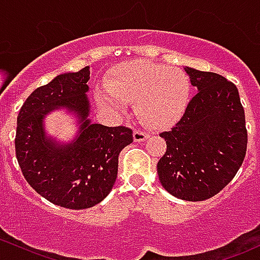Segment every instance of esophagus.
Instances as JSON below:
<instances>
[{"instance_id":"34e87169","label":"esophagus","mask_w":260,"mask_h":260,"mask_svg":"<svg viewBox=\"0 0 260 260\" xmlns=\"http://www.w3.org/2000/svg\"><path fill=\"white\" fill-rule=\"evenodd\" d=\"M148 137L149 133L145 132V131L136 129L135 133H133V140H135V142H143V141H146Z\"/></svg>"}]
</instances>
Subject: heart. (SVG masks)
I'll return each instance as SVG.
<instances>
[{
  "label": "heart",
  "mask_w": 260,
  "mask_h": 260,
  "mask_svg": "<svg viewBox=\"0 0 260 260\" xmlns=\"http://www.w3.org/2000/svg\"><path fill=\"white\" fill-rule=\"evenodd\" d=\"M190 95L191 83L185 73L147 60L124 62L106 80V86L95 89V99L104 111L119 114L128 103H137L141 118L156 128L176 122Z\"/></svg>",
  "instance_id": "obj_1"
}]
</instances>
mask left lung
Masks as SVG:
<instances>
[{
    "label": "left lung",
    "instance_id": "8db88e82",
    "mask_svg": "<svg viewBox=\"0 0 260 260\" xmlns=\"http://www.w3.org/2000/svg\"><path fill=\"white\" fill-rule=\"evenodd\" d=\"M198 94L174 127L162 132L167 149L157 164L162 187L186 201H204L237 175L248 133L238 88L221 75L185 68Z\"/></svg>",
    "mask_w": 260,
    "mask_h": 260
}]
</instances>
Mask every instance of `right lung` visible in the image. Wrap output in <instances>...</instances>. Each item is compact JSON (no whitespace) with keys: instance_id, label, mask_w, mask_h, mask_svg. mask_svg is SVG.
<instances>
[{"instance_id":"add662e5","label":"right lung","mask_w":260,"mask_h":260,"mask_svg":"<svg viewBox=\"0 0 260 260\" xmlns=\"http://www.w3.org/2000/svg\"><path fill=\"white\" fill-rule=\"evenodd\" d=\"M89 79V67L57 75L35 89L17 115L15 148L23 177L50 203L74 210L107 198L117 179L118 156L133 142L129 128L90 122ZM60 108L74 111L80 124L77 137L65 145L46 136L43 128L45 115Z\"/></svg>"}]
</instances>
